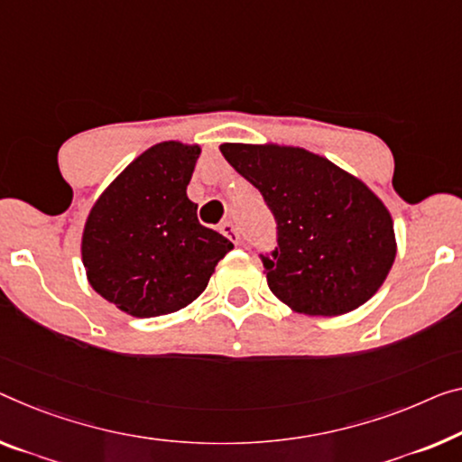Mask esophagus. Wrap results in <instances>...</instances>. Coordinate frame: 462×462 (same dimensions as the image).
I'll list each match as a JSON object with an SVG mask.
<instances>
[{
    "label": "esophagus",
    "instance_id": "1",
    "mask_svg": "<svg viewBox=\"0 0 462 462\" xmlns=\"http://www.w3.org/2000/svg\"><path fill=\"white\" fill-rule=\"evenodd\" d=\"M218 231H221L226 239H231L233 244H236V245L239 244V233H237V226L233 225V223H223L221 226H218Z\"/></svg>",
    "mask_w": 462,
    "mask_h": 462
}]
</instances>
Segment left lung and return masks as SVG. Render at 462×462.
<instances>
[{
    "mask_svg": "<svg viewBox=\"0 0 462 462\" xmlns=\"http://www.w3.org/2000/svg\"><path fill=\"white\" fill-rule=\"evenodd\" d=\"M221 152L273 212L276 247L260 260L281 301L340 316L370 300L396 244L390 212L365 183L303 148L223 144Z\"/></svg>",
    "mask_w": 462,
    "mask_h": 462,
    "instance_id": "8db88e82",
    "label": "left lung"
}]
</instances>
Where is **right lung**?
<instances>
[{
  "instance_id": "1",
  "label": "right lung",
  "mask_w": 462,
  "mask_h": 462,
  "mask_svg": "<svg viewBox=\"0 0 462 462\" xmlns=\"http://www.w3.org/2000/svg\"><path fill=\"white\" fill-rule=\"evenodd\" d=\"M200 148L161 142L125 167L92 207L82 260L92 289L136 318L186 308L233 250L198 221L186 194Z\"/></svg>"
}]
</instances>
